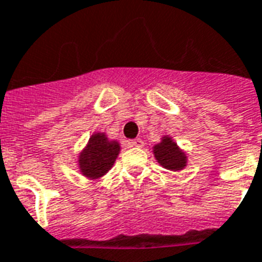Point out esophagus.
I'll return each mask as SVG.
<instances>
[{"label": "esophagus", "instance_id": "obj_1", "mask_svg": "<svg viewBox=\"0 0 262 262\" xmlns=\"http://www.w3.org/2000/svg\"><path fill=\"white\" fill-rule=\"evenodd\" d=\"M129 144H131L133 147H139V148H140V147H143L144 143H143V140L140 139V138H136V139H134Z\"/></svg>", "mask_w": 262, "mask_h": 262}]
</instances>
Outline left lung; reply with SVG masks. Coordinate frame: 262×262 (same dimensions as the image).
Listing matches in <instances>:
<instances>
[{
  "label": "left lung",
  "instance_id": "left-lung-1",
  "mask_svg": "<svg viewBox=\"0 0 262 262\" xmlns=\"http://www.w3.org/2000/svg\"><path fill=\"white\" fill-rule=\"evenodd\" d=\"M154 157L162 167L171 171L182 170L187 165V157L185 152L167 135L162 138L161 143L154 146Z\"/></svg>",
  "mask_w": 262,
  "mask_h": 262
}]
</instances>
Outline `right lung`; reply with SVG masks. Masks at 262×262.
I'll list each match as a JSON object with an SVG mask.
<instances>
[{
  "label": "right lung",
  "mask_w": 262,
  "mask_h": 262,
  "mask_svg": "<svg viewBox=\"0 0 262 262\" xmlns=\"http://www.w3.org/2000/svg\"><path fill=\"white\" fill-rule=\"evenodd\" d=\"M119 152L120 144L116 140H110L104 133L94 134L79 155L80 171L87 178L99 179L111 170Z\"/></svg>",
  "instance_id": "right-lung-1"
}]
</instances>
